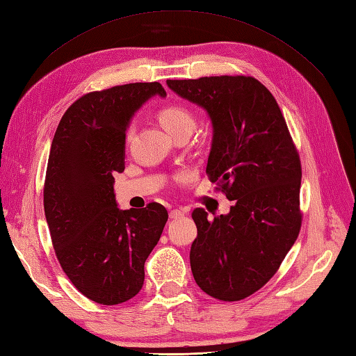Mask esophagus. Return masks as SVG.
<instances>
[{
  "mask_svg": "<svg viewBox=\"0 0 356 356\" xmlns=\"http://www.w3.org/2000/svg\"><path fill=\"white\" fill-rule=\"evenodd\" d=\"M184 214H186V211H183V210H172L169 213V218L170 219H179V218H183Z\"/></svg>",
  "mask_w": 356,
  "mask_h": 356,
  "instance_id": "esophagus-1",
  "label": "esophagus"
}]
</instances>
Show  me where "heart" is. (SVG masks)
<instances>
[{"label":"heart","instance_id":"heart-1","mask_svg":"<svg viewBox=\"0 0 356 356\" xmlns=\"http://www.w3.org/2000/svg\"><path fill=\"white\" fill-rule=\"evenodd\" d=\"M159 120L170 136H175L183 129H193L196 124L192 111L181 106H169L161 108L159 111Z\"/></svg>","mask_w":356,"mask_h":356}]
</instances>
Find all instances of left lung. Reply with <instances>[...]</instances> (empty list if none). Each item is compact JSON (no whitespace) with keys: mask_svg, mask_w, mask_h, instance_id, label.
Instances as JSON below:
<instances>
[{"mask_svg":"<svg viewBox=\"0 0 356 356\" xmlns=\"http://www.w3.org/2000/svg\"><path fill=\"white\" fill-rule=\"evenodd\" d=\"M166 83L207 111L213 125L207 173L234 201L228 214L213 220L204 208L193 210V278L216 299H245L272 278L299 236V154L278 102L255 78Z\"/></svg>","mask_w":356,"mask_h":356,"instance_id":"1","label":"left lung"}]
</instances>
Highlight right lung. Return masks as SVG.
Instances as JSON below:
<instances>
[{"mask_svg": "<svg viewBox=\"0 0 356 356\" xmlns=\"http://www.w3.org/2000/svg\"><path fill=\"white\" fill-rule=\"evenodd\" d=\"M160 83L90 92L66 110L51 143L43 208L58 263L90 300L118 305L145 281V261L159 243L168 211L154 202L119 210L115 172L125 169V136L134 113Z\"/></svg>", "mask_w": 356, "mask_h": 356, "instance_id": "add662e5", "label": "right lung"}]
</instances>
